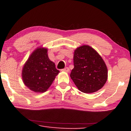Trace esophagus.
I'll return each instance as SVG.
<instances>
[{
  "mask_svg": "<svg viewBox=\"0 0 131 131\" xmlns=\"http://www.w3.org/2000/svg\"><path fill=\"white\" fill-rule=\"evenodd\" d=\"M61 71H62V72H66V73H68L70 71V69H69V68L67 67V68H65L63 69H61Z\"/></svg>",
  "mask_w": 131,
  "mask_h": 131,
  "instance_id": "esophagus-1",
  "label": "esophagus"
}]
</instances>
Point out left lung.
Masks as SVG:
<instances>
[{"mask_svg":"<svg viewBox=\"0 0 131 131\" xmlns=\"http://www.w3.org/2000/svg\"><path fill=\"white\" fill-rule=\"evenodd\" d=\"M73 62L70 78L80 91L91 94L103 87L107 80V68L96 50L88 45L80 46L74 51Z\"/></svg>","mask_w":131,"mask_h":131,"instance_id":"8db88e82","label":"left lung"}]
</instances>
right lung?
Here are the masks:
<instances>
[{"label": "right lung", "instance_id": "add662e5", "mask_svg": "<svg viewBox=\"0 0 131 131\" xmlns=\"http://www.w3.org/2000/svg\"><path fill=\"white\" fill-rule=\"evenodd\" d=\"M47 52V48L37 47L28 58L22 70L23 83L35 92H46L59 73L54 62L48 58Z\"/></svg>", "mask_w": 131, "mask_h": 131}]
</instances>
